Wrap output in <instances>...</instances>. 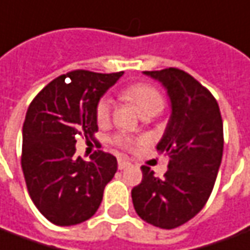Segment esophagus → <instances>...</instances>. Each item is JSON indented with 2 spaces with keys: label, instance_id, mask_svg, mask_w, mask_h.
Instances as JSON below:
<instances>
[{
  "label": "esophagus",
  "instance_id": "1",
  "mask_svg": "<svg viewBox=\"0 0 250 250\" xmlns=\"http://www.w3.org/2000/svg\"><path fill=\"white\" fill-rule=\"evenodd\" d=\"M131 165L130 161H127V160H123V158H120L119 161H118V167H119L120 170H123L125 167H128Z\"/></svg>",
  "mask_w": 250,
  "mask_h": 250
}]
</instances>
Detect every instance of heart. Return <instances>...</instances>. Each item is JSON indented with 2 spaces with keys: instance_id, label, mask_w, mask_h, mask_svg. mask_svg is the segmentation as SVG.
<instances>
[{
  "instance_id": "obj_1",
  "label": "heart",
  "mask_w": 250,
  "mask_h": 250,
  "mask_svg": "<svg viewBox=\"0 0 250 250\" xmlns=\"http://www.w3.org/2000/svg\"><path fill=\"white\" fill-rule=\"evenodd\" d=\"M123 96L127 101L134 104L139 112L143 116H155L161 112L165 107V101L162 95L151 85L147 83H134L128 88L123 90ZM111 108H112V101L108 97H103L99 100L96 105V120L99 125L107 123L109 116H111ZM115 143L119 145L125 149H132L135 141L128 137L118 135L115 137Z\"/></svg>"
}]
</instances>
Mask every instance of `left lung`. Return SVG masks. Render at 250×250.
Wrapping results in <instances>:
<instances>
[{"label": "left lung", "mask_w": 250, "mask_h": 250, "mask_svg": "<svg viewBox=\"0 0 250 250\" xmlns=\"http://www.w3.org/2000/svg\"><path fill=\"white\" fill-rule=\"evenodd\" d=\"M143 73L160 81L170 99L172 115L157 145L170 160L164 179L143 165L142 181L131 198L145 222L174 229L192 219L210 198L222 161V116L210 90L184 70Z\"/></svg>", "instance_id": "left-lung-1"}]
</instances>
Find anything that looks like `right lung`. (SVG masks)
I'll return each instance as SVG.
<instances>
[{
    "label": "right lung",
    "mask_w": 250,
    "mask_h": 250,
    "mask_svg": "<svg viewBox=\"0 0 250 250\" xmlns=\"http://www.w3.org/2000/svg\"><path fill=\"white\" fill-rule=\"evenodd\" d=\"M123 71L101 74L73 70L57 77L36 95L22 125L21 167L36 208L58 226L85 222L95 215L118 161L95 151L90 161L76 157V137H93L96 105ZM70 78L71 83H64Z\"/></svg>",
    "instance_id": "1"
}]
</instances>
